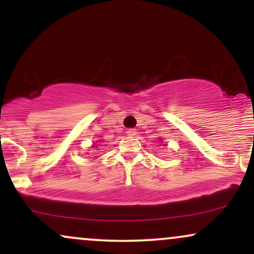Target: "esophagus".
Instances as JSON below:
<instances>
[{"label":"esophagus","mask_w":254,"mask_h":254,"mask_svg":"<svg viewBox=\"0 0 254 254\" xmlns=\"http://www.w3.org/2000/svg\"><path fill=\"white\" fill-rule=\"evenodd\" d=\"M127 136L132 137V136H136L137 135V131L135 129H129V130L127 131Z\"/></svg>","instance_id":"34e87169"}]
</instances>
